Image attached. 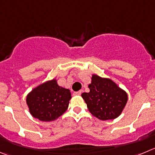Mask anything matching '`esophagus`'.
Listing matches in <instances>:
<instances>
[{
    "label": "esophagus",
    "instance_id": "1",
    "mask_svg": "<svg viewBox=\"0 0 155 155\" xmlns=\"http://www.w3.org/2000/svg\"><path fill=\"white\" fill-rule=\"evenodd\" d=\"M81 93H82V91H78V92H74V95H81Z\"/></svg>",
    "mask_w": 155,
    "mask_h": 155
}]
</instances>
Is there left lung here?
Returning <instances> with one entry per match:
<instances>
[{"mask_svg":"<svg viewBox=\"0 0 155 155\" xmlns=\"http://www.w3.org/2000/svg\"><path fill=\"white\" fill-rule=\"evenodd\" d=\"M89 88V92H83L82 97L92 115L105 121L114 119L121 113L128 95L115 82L93 75Z\"/></svg>","mask_w":155,"mask_h":155,"instance_id":"1","label":"left lung"}]
</instances>
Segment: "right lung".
<instances>
[{
    "label": "right lung",
    "instance_id": "right-lung-1",
    "mask_svg": "<svg viewBox=\"0 0 155 155\" xmlns=\"http://www.w3.org/2000/svg\"><path fill=\"white\" fill-rule=\"evenodd\" d=\"M71 93L53 79L40 85L27 97L30 112L40 121H50L63 115L69 106Z\"/></svg>",
    "mask_w": 155,
    "mask_h": 155
}]
</instances>
